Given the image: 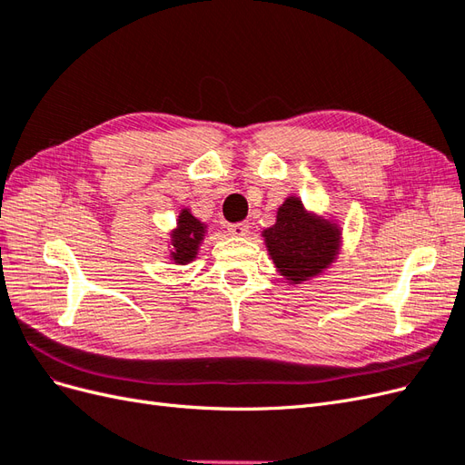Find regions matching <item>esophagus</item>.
<instances>
[{
    "label": "esophagus",
    "mask_w": 465,
    "mask_h": 465,
    "mask_svg": "<svg viewBox=\"0 0 465 465\" xmlns=\"http://www.w3.org/2000/svg\"><path fill=\"white\" fill-rule=\"evenodd\" d=\"M248 229H250V223H246V221L229 224V232H231L232 236H246V234H248Z\"/></svg>",
    "instance_id": "obj_1"
}]
</instances>
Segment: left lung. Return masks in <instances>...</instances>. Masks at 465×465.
I'll return each mask as SVG.
<instances>
[{"label": "left lung", "instance_id": "left-lung-1", "mask_svg": "<svg viewBox=\"0 0 465 465\" xmlns=\"http://www.w3.org/2000/svg\"><path fill=\"white\" fill-rule=\"evenodd\" d=\"M262 236L277 272L291 285L322 275L341 250L340 224L306 211L297 195L279 205L275 224Z\"/></svg>", "mask_w": 465, "mask_h": 465}]
</instances>
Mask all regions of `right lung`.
I'll list each match as a JSON object with an SVG mask.
<instances>
[{
	"label": "right lung",
	"mask_w": 465,
	"mask_h": 465,
	"mask_svg": "<svg viewBox=\"0 0 465 465\" xmlns=\"http://www.w3.org/2000/svg\"><path fill=\"white\" fill-rule=\"evenodd\" d=\"M205 234L207 224L195 219L188 207L182 209L176 219V229L171 231V260L178 265L193 262Z\"/></svg>",
	"instance_id": "1"
}]
</instances>
